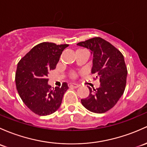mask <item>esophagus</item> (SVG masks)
<instances>
[{"label":"esophagus","mask_w":147,"mask_h":147,"mask_svg":"<svg viewBox=\"0 0 147 147\" xmlns=\"http://www.w3.org/2000/svg\"><path fill=\"white\" fill-rule=\"evenodd\" d=\"M69 87H73V88H78L79 85L77 84H74V83H69L68 84Z\"/></svg>","instance_id":"34e87169"}]
</instances>
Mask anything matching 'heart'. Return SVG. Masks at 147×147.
Masks as SVG:
<instances>
[{
  "label": "heart",
  "instance_id": "heart-1",
  "mask_svg": "<svg viewBox=\"0 0 147 147\" xmlns=\"http://www.w3.org/2000/svg\"><path fill=\"white\" fill-rule=\"evenodd\" d=\"M76 76H77V75H76V74H75V73H72V78H76Z\"/></svg>",
  "mask_w": 147,
  "mask_h": 147
}]
</instances>
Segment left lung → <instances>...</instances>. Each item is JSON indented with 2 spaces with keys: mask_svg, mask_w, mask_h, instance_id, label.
<instances>
[{
  "mask_svg": "<svg viewBox=\"0 0 147 147\" xmlns=\"http://www.w3.org/2000/svg\"><path fill=\"white\" fill-rule=\"evenodd\" d=\"M78 45L91 51L92 73L100 82L96 89L92 90L88 86L89 95L81 100L82 104L91 112L103 113L112 109L124 93L127 75L124 57L116 48L100 37L82 41Z\"/></svg>",
  "mask_w": 147,
  "mask_h": 147,
  "instance_id": "obj_1",
  "label": "left lung"
}]
</instances>
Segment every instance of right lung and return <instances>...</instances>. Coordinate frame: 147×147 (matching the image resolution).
I'll return each mask as SVG.
<instances>
[{
  "instance_id": "right-lung-1",
  "label": "right lung",
  "mask_w": 147,
  "mask_h": 147,
  "mask_svg": "<svg viewBox=\"0 0 147 147\" xmlns=\"http://www.w3.org/2000/svg\"><path fill=\"white\" fill-rule=\"evenodd\" d=\"M68 46L41 43L32 48L18 63L15 74L18 94L24 104L37 115H50L61 106L68 86L64 82L61 87L52 89L48 84V75L49 71L55 68L62 52Z\"/></svg>"
}]
</instances>
